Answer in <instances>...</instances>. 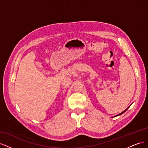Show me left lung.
Masks as SVG:
<instances>
[{
  "instance_id": "left-lung-1",
  "label": "left lung",
  "mask_w": 148,
  "mask_h": 148,
  "mask_svg": "<svg viewBox=\"0 0 148 148\" xmlns=\"http://www.w3.org/2000/svg\"><path fill=\"white\" fill-rule=\"evenodd\" d=\"M130 107V106H129V107H128V108H127V109H125V110H124V111H123V112H121V113H120V114H118V115H115V116H114V117H117V116H119V115H122V114H123V113H124V112H126V111H127V109H128V108H129V107Z\"/></svg>"
}]
</instances>
